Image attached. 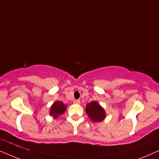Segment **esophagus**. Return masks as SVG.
Returning <instances> with one entry per match:
<instances>
[{
  "mask_svg": "<svg viewBox=\"0 0 159 159\" xmlns=\"http://www.w3.org/2000/svg\"><path fill=\"white\" fill-rule=\"evenodd\" d=\"M73 102H74V103H75V104H80V100H79V99L75 100V101H74Z\"/></svg>",
  "mask_w": 159,
  "mask_h": 159,
  "instance_id": "34e87169",
  "label": "esophagus"
}]
</instances>
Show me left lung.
Wrapping results in <instances>:
<instances>
[{"instance_id":"1","label":"left lung","mask_w":159,"mask_h":159,"mask_svg":"<svg viewBox=\"0 0 159 159\" xmlns=\"http://www.w3.org/2000/svg\"><path fill=\"white\" fill-rule=\"evenodd\" d=\"M86 114L94 122H100L106 118V112L103 108L97 101H92L87 104Z\"/></svg>"}]
</instances>
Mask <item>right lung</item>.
<instances>
[{"mask_svg": "<svg viewBox=\"0 0 159 159\" xmlns=\"http://www.w3.org/2000/svg\"><path fill=\"white\" fill-rule=\"evenodd\" d=\"M66 105L61 101L54 102L50 108V115L53 116V118L57 119L61 115L64 114L66 110Z\"/></svg>", "mask_w": 159, "mask_h": 159, "instance_id": "add662e5", "label": "right lung"}]
</instances>
